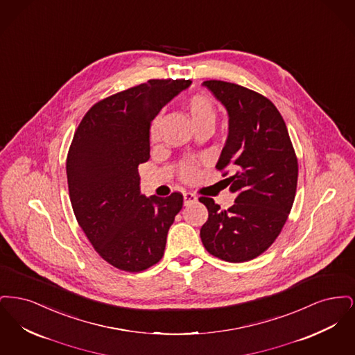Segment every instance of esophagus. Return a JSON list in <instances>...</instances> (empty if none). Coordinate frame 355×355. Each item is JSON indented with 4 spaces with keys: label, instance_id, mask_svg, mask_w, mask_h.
Here are the masks:
<instances>
[{
    "label": "esophagus",
    "instance_id": "esophagus-1",
    "mask_svg": "<svg viewBox=\"0 0 355 355\" xmlns=\"http://www.w3.org/2000/svg\"><path fill=\"white\" fill-rule=\"evenodd\" d=\"M194 202H197V196L194 193L187 191V193L184 194V203H185L186 206H189V205Z\"/></svg>",
    "mask_w": 355,
    "mask_h": 355
}]
</instances>
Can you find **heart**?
I'll list each match as a JSON object with an SVG mask.
<instances>
[{"label": "heart", "mask_w": 355, "mask_h": 355, "mask_svg": "<svg viewBox=\"0 0 355 355\" xmlns=\"http://www.w3.org/2000/svg\"><path fill=\"white\" fill-rule=\"evenodd\" d=\"M185 107L196 128H201L203 125L214 126V122L217 119V110H216L214 102L209 96H206L203 93L193 94L186 100ZM158 126H159V117H155L153 119L152 125H150L152 139H154L158 135ZM196 173H197V169L191 164H184L180 170V174L184 180L194 178Z\"/></svg>", "instance_id": "b5f03b06"}]
</instances>
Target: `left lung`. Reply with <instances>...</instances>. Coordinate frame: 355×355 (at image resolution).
<instances>
[{
	"label": "left lung",
	"instance_id": "1",
	"mask_svg": "<svg viewBox=\"0 0 355 355\" xmlns=\"http://www.w3.org/2000/svg\"><path fill=\"white\" fill-rule=\"evenodd\" d=\"M202 85L229 114V135L216 168L233 169L225 181L236 197L227 210L200 197L209 211L200 236L211 255L246 262L266 252L286 223L297 191L298 159L286 123L269 98L232 83Z\"/></svg>",
	"mask_w": 355,
	"mask_h": 355
}]
</instances>
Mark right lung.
Returning <instances> with one entry per match:
<instances>
[{"mask_svg": "<svg viewBox=\"0 0 355 355\" xmlns=\"http://www.w3.org/2000/svg\"><path fill=\"white\" fill-rule=\"evenodd\" d=\"M190 80H149L94 103L80 122L67 158L69 197L85 236L107 263L138 272L155 265L184 205L178 191L146 198L138 165L150 157L149 129Z\"/></svg>", "mask_w": 355, "mask_h": 355, "instance_id": "obj_1", "label": "right lung"}]
</instances>
